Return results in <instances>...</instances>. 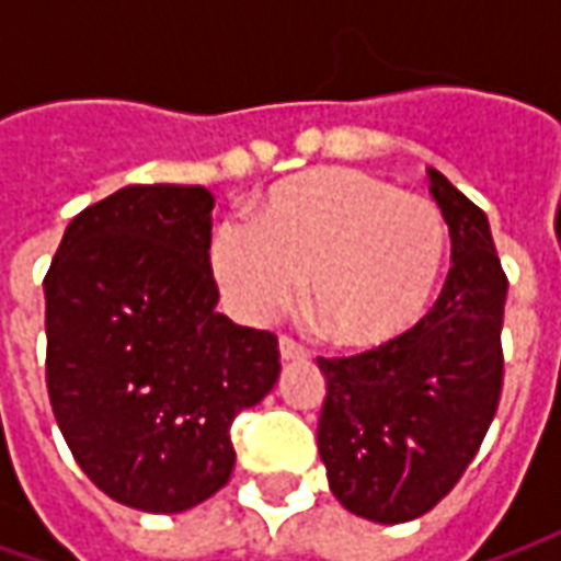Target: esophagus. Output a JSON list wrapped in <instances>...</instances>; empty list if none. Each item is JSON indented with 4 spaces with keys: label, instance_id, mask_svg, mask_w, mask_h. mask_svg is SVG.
Wrapping results in <instances>:
<instances>
[{
    "label": "esophagus",
    "instance_id": "1",
    "mask_svg": "<svg viewBox=\"0 0 561 561\" xmlns=\"http://www.w3.org/2000/svg\"><path fill=\"white\" fill-rule=\"evenodd\" d=\"M279 352H282V360H304L309 348L300 345V342L294 340V336H282L279 340Z\"/></svg>",
    "mask_w": 561,
    "mask_h": 561
}]
</instances>
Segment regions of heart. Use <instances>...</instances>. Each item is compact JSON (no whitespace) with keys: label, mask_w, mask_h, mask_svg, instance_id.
Returning <instances> with one entry per match:
<instances>
[{"label":"heart","mask_w":561,"mask_h":561,"mask_svg":"<svg viewBox=\"0 0 561 561\" xmlns=\"http://www.w3.org/2000/svg\"><path fill=\"white\" fill-rule=\"evenodd\" d=\"M445 213L433 197L357 168H316L279 183L252 231L216 233L213 270L245 312L294 304L306 282L316 324L340 345H385L417 324L445 273Z\"/></svg>","instance_id":"1"}]
</instances>
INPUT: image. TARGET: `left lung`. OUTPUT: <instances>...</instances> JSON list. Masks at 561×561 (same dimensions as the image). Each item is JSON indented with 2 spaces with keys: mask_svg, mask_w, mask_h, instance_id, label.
I'll return each instance as SVG.
<instances>
[{
  "mask_svg": "<svg viewBox=\"0 0 561 561\" xmlns=\"http://www.w3.org/2000/svg\"><path fill=\"white\" fill-rule=\"evenodd\" d=\"M430 192L450 231V270L409 333L352 357H318L328 397L318 454L357 517L409 523L469 469L502 397L507 276L490 221L438 171Z\"/></svg>",
  "mask_w": 561,
  "mask_h": 561,
  "instance_id": "8db88e82",
  "label": "left lung"
}]
</instances>
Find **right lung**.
Wrapping results in <instances>:
<instances>
[{
  "mask_svg": "<svg viewBox=\"0 0 561 561\" xmlns=\"http://www.w3.org/2000/svg\"><path fill=\"white\" fill-rule=\"evenodd\" d=\"M204 185H126L68 221L44 276L47 393L102 493L180 514L233 471L231 423L279 378V340L216 312Z\"/></svg>",
  "mask_w": 561,
  "mask_h": 561,
  "instance_id": "obj_1",
  "label": "right lung"
}]
</instances>
